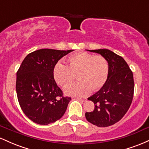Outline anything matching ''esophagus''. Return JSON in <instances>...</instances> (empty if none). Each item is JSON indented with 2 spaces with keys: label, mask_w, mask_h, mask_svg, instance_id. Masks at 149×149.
<instances>
[{
  "label": "esophagus",
  "mask_w": 149,
  "mask_h": 149,
  "mask_svg": "<svg viewBox=\"0 0 149 149\" xmlns=\"http://www.w3.org/2000/svg\"><path fill=\"white\" fill-rule=\"evenodd\" d=\"M76 100H78V101H80V102H85V99H82V98H76Z\"/></svg>",
  "instance_id": "34e87169"
}]
</instances>
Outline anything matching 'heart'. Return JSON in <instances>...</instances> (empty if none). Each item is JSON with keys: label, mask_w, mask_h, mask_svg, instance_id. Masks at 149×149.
<instances>
[{"label": "heart", "mask_w": 149, "mask_h": 149, "mask_svg": "<svg viewBox=\"0 0 149 149\" xmlns=\"http://www.w3.org/2000/svg\"><path fill=\"white\" fill-rule=\"evenodd\" d=\"M67 64L58 61L53 68V76L59 85L65 86L74 79L78 73L77 83L69 85L64 89L66 94L74 96H85L91 90L97 91L107 82L109 72L107 59L103 56L85 52L71 55Z\"/></svg>", "instance_id": "heart-1"}]
</instances>
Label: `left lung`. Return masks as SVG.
<instances>
[{"label": "left lung", "instance_id": "1", "mask_svg": "<svg viewBox=\"0 0 149 149\" xmlns=\"http://www.w3.org/2000/svg\"><path fill=\"white\" fill-rule=\"evenodd\" d=\"M107 59L109 72L104 86L90 97L95 104L91 112L85 113L90 123L98 127H108L118 122L130 107L134 95L133 73L125 59L107 49H92Z\"/></svg>", "mask_w": 149, "mask_h": 149}]
</instances>
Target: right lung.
I'll use <instances>...</instances> for the list:
<instances>
[{"mask_svg": "<svg viewBox=\"0 0 149 149\" xmlns=\"http://www.w3.org/2000/svg\"><path fill=\"white\" fill-rule=\"evenodd\" d=\"M70 50L40 49L24 58L17 72L16 91L24 113L37 124L62 117L71 98L64 97L53 76V68Z\"/></svg>", "mask_w": 149, "mask_h": 149, "instance_id": "add662e5", "label": "right lung"}]
</instances>
